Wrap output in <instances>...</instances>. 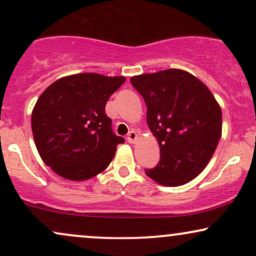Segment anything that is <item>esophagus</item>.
I'll return each mask as SVG.
<instances>
[{
    "label": "esophagus",
    "instance_id": "34e87169",
    "mask_svg": "<svg viewBox=\"0 0 256 256\" xmlns=\"http://www.w3.org/2000/svg\"><path fill=\"white\" fill-rule=\"evenodd\" d=\"M126 140H128V143H134L137 140V132L134 130H131L130 132L128 134V137H126Z\"/></svg>",
    "mask_w": 256,
    "mask_h": 256
}]
</instances>
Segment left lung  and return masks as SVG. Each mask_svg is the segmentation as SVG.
I'll return each instance as SVG.
<instances>
[{
    "label": "left lung",
    "instance_id": "8db88e82",
    "mask_svg": "<svg viewBox=\"0 0 256 256\" xmlns=\"http://www.w3.org/2000/svg\"><path fill=\"white\" fill-rule=\"evenodd\" d=\"M146 104V122L160 146V161L146 174L179 186L204 171L222 137V110L206 85L171 68L132 77Z\"/></svg>",
    "mask_w": 256,
    "mask_h": 256
}]
</instances>
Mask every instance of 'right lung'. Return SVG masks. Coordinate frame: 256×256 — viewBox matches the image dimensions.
<instances>
[{
    "label": "right lung",
    "mask_w": 256,
    "mask_h": 256,
    "mask_svg": "<svg viewBox=\"0 0 256 256\" xmlns=\"http://www.w3.org/2000/svg\"><path fill=\"white\" fill-rule=\"evenodd\" d=\"M125 77L80 73L54 82L32 110L37 150L46 166L70 180H85L107 168L124 138L112 130L106 104Z\"/></svg>",
    "instance_id": "obj_1"
}]
</instances>
